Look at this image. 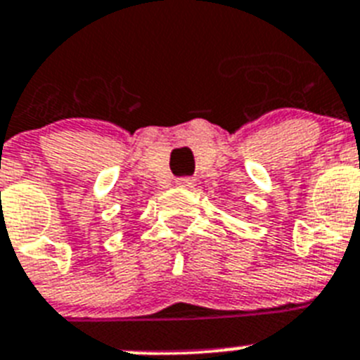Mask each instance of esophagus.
Masks as SVG:
<instances>
[{
    "label": "esophagus",
    "mask_w": 360,
    "mask_h": 360,
    "mask_svg": "<svg viewBox=\"0 0 360 360\" xmlns=\"http://www.w3.org/2000/svg\"><path fill=\"white\" fill-rule=\"evenodd\" d=\"M175 185L179 186V188H194L195 179H192V177H179V179L175 181Z\"/></svg>",
    "instance_id": "34e87169"
}]
</instances>
